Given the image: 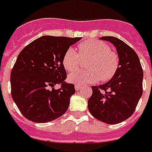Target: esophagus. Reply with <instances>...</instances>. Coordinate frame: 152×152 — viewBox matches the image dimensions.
<instances>
[{
  "mask_svg": "<svg viewBox=\"0 0 152 152\" xmlns=\"http://www.w3.org/2000/svg\"><path fill=\"white\" fill-rule=\"evenodd\" d=\"M80 88H81L80 86H79V85H75V89H76V91H79Z\"/></svg>",
  "mask_w": 152,
  "mask_h": 152,
  "instance_id": "obj_1",
  "label": "esophagus"
}]
</instances>
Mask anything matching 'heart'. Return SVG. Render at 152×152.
I'll return each instance as SVG.
<instances>
[{"instance_id": "1", "label": "heart", "mask_w": 152, "mask_h": 152, "mask_svg": "<svg viewBox=\"0 0 152 152\" xmlns=\"http://www.w3.org/2000/svg\"><path fill=\"white\" fill-rule=\"evenodd\" d=\"M79 53L70 47L64 53L62 63L67 72H73L79 66L80 60L87 59L86 71H76L68 76L73 84L83 86L92 84L98 80L107 81L111 79L118 69L119 58L111 51L110 46L103 41L88 40L79 44Z\"/></svg>"}]
</instances>
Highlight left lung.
I'll use <instances>...</instances> for the list:
<instances>
[{
  "label": "left lung",
  "mask_w": 152,
  "mask_h": 152,
  "mask_svg": "<svg viewBox=\"0 0 152 152\" xmlns=\"http://www.w3.org/2000/svg\"><path fill=\"white\" fill-rule=\"evenodd\" d=\"M100 39L115 46L119 66L109 81L91 86L88 109L95 118L112 125L126 121L135 111L142 95L143 71L137 54L124 41L113 37Z\"/></svg>",
  "instance_id": "8db88e82"
}]
</instances>
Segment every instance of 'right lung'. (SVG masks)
Instances as JSON below:
<instances>
[{
    "label": "right lung",
    "mask_w": 152,
    "mask_h": 152,
    "mask_svg": "<svg viewBox=\"0 0 152 152\" xmlns=\"http://www.w3.org/2000/svg\"><path fill=\"white\" fill-rule=\"evenodd\" d=\"M80 39L43 36L20 52L11 73V96L26 119L46 123L67 111L76 91L74 85L65 81L62 57ZM56 84L62 85L57 90L54 89Z\"/></svg>",
    "instance_id": "obj_1"
}]
</instances>
